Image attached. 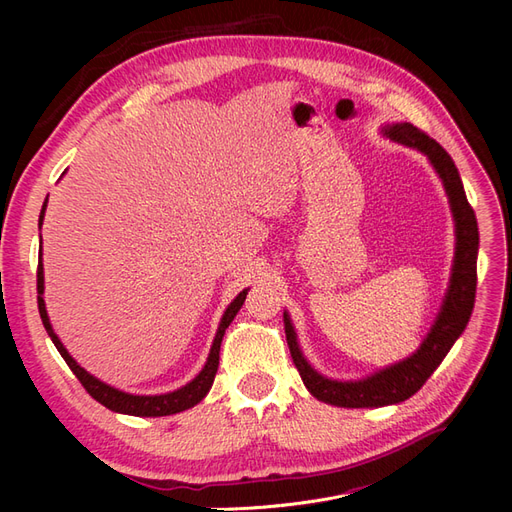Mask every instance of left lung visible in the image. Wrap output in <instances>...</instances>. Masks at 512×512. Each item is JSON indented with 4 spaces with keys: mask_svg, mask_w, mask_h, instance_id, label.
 Wrapping results in <instances>:
<instances>
[{
    "mask_svg": "<svg viewBox=\"0 0 512 512\" xmlns=\"http://www.w3.org/2000/svg\"><path fill=\"white\" fill-rule=\"evenodd\" d=\"M382 132L384 136H389L391 141L425 153L431 166L436 168V173L440 175L455 218L457 243L453 273L440 314L436 322H433V327L427 333L421 348L412 356H408V359L386 369H380L378 374L367 376L363 380L342 382L320 376L303 356L290 316L284 312L286 342L303 384L316 399L337 408H380L399 404V401H406L408 397H412L427 382L433 371L438 369L448 350L453 348L463 329H466L476 299L478 224L474 209L470 207L466 198V190H463L459 170L453 158L448 156L440 143L433 141L425 132L412 126V123H393V126H386Z\"/></svg>",
    "mask_w": 512,
    "mask_h": 512,
    "instance_id": "obj_1",
    "label": "left lung"
}]
</instances>
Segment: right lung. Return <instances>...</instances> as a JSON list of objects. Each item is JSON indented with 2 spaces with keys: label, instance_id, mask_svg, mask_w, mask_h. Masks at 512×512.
Listing matches in <instances>:
<instances>
[{
  "label": "right lung",
  "instance_id": "right-lung-1",
  "mask_svg": "<svg viewBox=\"0 0 512 512\" xmlns=\"http://www.w3.org/2000/svg\"><path fill=\"white\" fill-rule=\"evenodd\" d=\"M46 200H49V196H46ZM46 200L42 205V211H40V226H42V220H44V211H46ZM42 243V241H40ZM38 309H40V318H42V324L46 333H49V337L53 339L55 348L59 350V354L64 356V361L68 363V367L72 369V374L79 378V382L83 384V389L94 397L96 401H100V404L108 410L113 412H119V414H132V416H168V414H177V412H183L188 408H194L200 399H205V395L209 393L211 384H213V378L215 374H218V365H220V346H222V337L228 329V324L235 320L237 312L241 309L243 301H245V294L247 290L239 292L237 299L232 301L226 312L220 320V327H218V333H215V339H213V346H211V352H209V359L203 367V371L200 374L188 382L185 386H181V389L173 391V393H164V395H130V393H123L119 389H113V386H108L104 382H100L98 378H94L89 374V371H85L79 363H76L72 356L68 354V350L64 348V344L59 342V337L55 335L51 322H49V314H46V307H44V271H42V245H40V254H38Z\"/></svg>",
  "mask_w": 512,
  "mask_h": 512
}]
</instances>
